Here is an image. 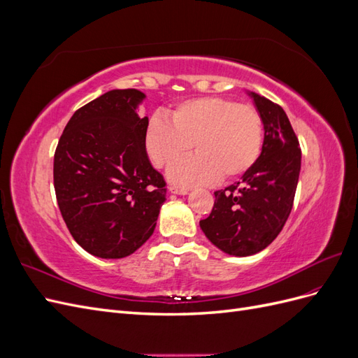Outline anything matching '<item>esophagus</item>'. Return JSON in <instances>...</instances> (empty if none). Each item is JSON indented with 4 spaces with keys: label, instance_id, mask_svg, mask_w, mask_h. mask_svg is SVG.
<instances>
[{
    "label": "esophagus",
    "instance_id": "1",
    "mask_svg": "<svg viewBox=\"0 0 358 358\" xmlns=\"http://www.w3.org/2000/svg\"><path fill=\"white\" fill-rule=\"evenodd\" d=\"M169 189H170V192H173V194H180V196H185V194H188V189H187V188H179V187H170Z\"/></svg>",
    "mask_w": 358,
    "mask_h": 358
}]
</instances>
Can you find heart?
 I'll use <instances>...</instances> for the list:
<instances>
[{"label":"heart","mask_w":358,"mask_h":358,"mask_svg":"<svg viewBox=\"0 0 358 358\" xmlns=\"http://www.w3.org/2000/svg\"><path fill=\"white\" fill-rule=\"evenodd\" d=\"M148 121L145 143L157 167L173 166L169 176L182 187L204 185L216 179L233 180L251 169L262 152L263 121L249 103L224 96H201L179 103L170 113Z\"/></svg>","instance_id":"b5f03b06"}]
</instances>
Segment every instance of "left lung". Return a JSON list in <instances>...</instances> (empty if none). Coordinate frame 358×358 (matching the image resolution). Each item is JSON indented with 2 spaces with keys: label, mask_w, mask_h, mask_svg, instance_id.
Masks as SVG:
<instances>
[{
  "label": "left lung",
  "mask_w": 358,
  "mask_h": 358,
  "mask_svg": "<svg viewBox=\"0 0 358 358\" xmlns=\"http://www.w3.org/2000/svg\"><path fill=\"white\" fill-rule=\"evenodd\" d=\"M264 124V142L242 180L215 191L210 215L200 221L206 237L221 251L246 257L263 251L282 230L294 203L301 150L279 104L251 92Z\"/></svg>",
  "instance_id": "obj_1"
}]
</instances>
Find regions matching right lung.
I'll list each match as a JSON object with an SVG mask.
<instances>
[{
    "label": "right lung",
    "instance_id": "obj_1",
    "mask_svg": "<svg viewBox=\"0 0 358 358\" xmlns=\"http://www.w3.org/2000/svg\"><path fill=\"white\" fill-rule=\"evenodd\" d=\"M145 94L113 90L74 112L53 158V185L73 239L100 258H124L152 236L166 180L146 152Z\"/></svg>",
    "mask_w": 358,
    "mask_h": 358
}]
</instances>
